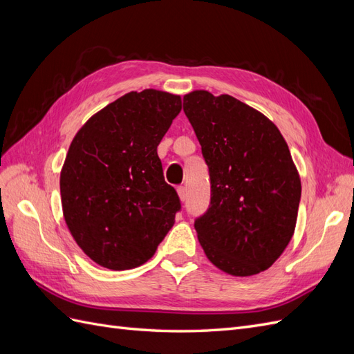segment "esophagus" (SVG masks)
<instances>
[{
  "instance_id": "34e87169",
  "label": "esophagus",
  "mask_w": 354,
  "mask_h": 354,
  "mask_svg": "<svg viewBox=\"0 0 354 354\" xmlns=\"http://www.w3.org/2000/svg\"><path fill=\"white\" fill-rule=\"evenodd\" d=\"M177 194H178L180 201L185 202V201L187 199V190H186L185 186H178V187H177Z\"/></svg>"
}]
</instances>
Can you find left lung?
<instances>
[{
  "mask_svg": "<svg viewBox=\"0 0 354 354\" xmlns=\"http://www.w3.org/2000/svg\"><path fill=\"white\" fill-rule=\"evenodd\" d=\"M183 111L202 147L211 202L195 220L208 260L233 276L264 272L291 241L301 181L277 127L232 97L196 90Z\"/></svg>",
  "mask_w": 354,
  "mask_h": 354,
  "instance_id": "8db88e82",
  "label": "left lung"
}]
</instances>
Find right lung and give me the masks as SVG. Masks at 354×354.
I'll return each instance as SVG.
<instances>
[{
	"label": "right lung",
	"instance_id": "add662e5",
	"mask_svg": "<svg viewBox=\"0 0 354 354\" xmlns=\"http://www.w3.org/2000/svg\"><path fill=\"white\" fill-rule=\"evenodd\" d=\"M180 111V95L131 91L73 137L60 173L63 216L80 248L106 269L142 266L173 227L181 205L156 149Z\"/></svg>",
	"mask_w": 354,
	"mask_h": 354
}]
</instances>
